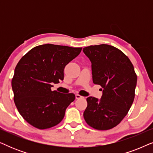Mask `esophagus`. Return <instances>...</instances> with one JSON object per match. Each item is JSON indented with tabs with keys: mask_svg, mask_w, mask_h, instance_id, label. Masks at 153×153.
<instances>
[{
	"mask_svg": "<svg viewBox=\"0 0 153 153\" xmlns=\"http://www.w3.org/2000/svg\"><path fill=\"white\" fill-rule=\"evenodd\" d=\"M75 97H76V99H81V98H83V96L79 95V94H76V95H75Z\"/></svg>",
	"mask_w": 153,
	"mask_h": 153,
	"instance_id": "esophagus-1",
	"label": "esophagus"
}]
</instances>
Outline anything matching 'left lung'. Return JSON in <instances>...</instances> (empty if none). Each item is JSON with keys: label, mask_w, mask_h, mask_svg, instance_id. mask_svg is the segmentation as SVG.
<instances>
[{"label": "left lung", "mask_w": 153, "mask_h": 153, "mask_svg": "<svg viewBox=\"0 0 153 153\" xmlns=\"http://www.w3.org/2000/svg\"><path fill=\"white\" fill-rule=\"evenodd\" d=\"M92 63L93 81L103 92L102 98L89 97L83 113L85 122L98 130H107L120 123L128 113L135 97L137 76L129 58L108 45L84 47Z\"/></svg>", "instance_id": "8db88e82"}]
</instances>
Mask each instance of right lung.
Returning <instances> with one entry per match:
<instances>
[{
  "label": "right lung",
  "instance_id": "obj_1",
  "mask_svg": "<svg viewBox=\"0 0 153 153\" xmlns=\"http://www.w3.org/2000/svg\"><path fill=\"white\" fill-rule=\"evenodd\" d=\"M81 47L46 44L30 49L16 65L12 79L14 101L25 120L39 129L61 122L74 93L51 91L63 80L64 69L80 53Z\"/></svg>",
  "mask_w": 153,
  "mask_h": 153
}]
</instances>
